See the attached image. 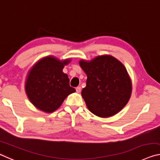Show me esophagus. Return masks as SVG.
Listing matches in <instances>:
<instances>
[{"instance_id":"1","label":"esophagus","mask_w":160,"mask_h":160,"mask_svg":"<svg viewBox=\"0 0 160 160\" xmlns=\"http://www.w3.org/2000/svg\"><path fill=\"white\" fill-rule=\"evenodd\" d=\"M75 90H76V92L78 93H80V91H81V88H80V86H79V87H77L76 88V89H75Z\"/></svg>"}]
</instances>
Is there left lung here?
Returning a JSON list of instances; mask_svg holds the SVG:
<instances>
[{
    "mask_svg": "<svg viewBox=\"0 0 160 160\" xmlns=\"http://www.w3.org/2000/svg\"><path fill=\"white\" fill-rule=\"evenodd\" d=\"M79 64L88 76L82 97L94 115L109 117L123 109L131 97L132 86L123 65L112 56H99Z\"/></svg>",
    "mask_w": 160,
    "mask_h": 160,
    "instance_id": "left-lung-1",
    "label": "left lung"
}]
</instances>
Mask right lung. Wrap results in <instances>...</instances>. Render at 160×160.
Listing matches in <instances>:
<instances>
[{
    "label": "right lung",
    "instance_id": "obj_1",
    "mask_svg": "<svg viewBox=\"0 0 160 160\" xmlns=\"http://www.w3.org/2000/svg\"><path fill=\"white\" fill-rule=\"evenodd\" d=\"M70 59L61 61L53 56L41 59L28 75L25 91L29 99L38 109L51 113L61 106L68 95L75 92L67 74L63 72Z\"/></svg>",
    "mask_w": 160,
    "mask_h": 160
}]
</instances>
